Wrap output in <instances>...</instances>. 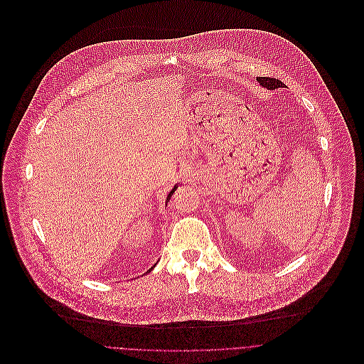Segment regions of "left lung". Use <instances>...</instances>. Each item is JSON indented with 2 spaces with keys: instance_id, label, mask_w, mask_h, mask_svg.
Returning <instances> with one entry per match:
<instances>
[{
  "instance_id": "1",
  "label": "left lung",
  "mask_w": 364,
  "mask_h": 364,
  "mask_svg": "<svg viewBox=\"0 0 364 364\" xmlns=\"http://www.w3.org/2000/svg\"><path fill=\"white\" fill-rule=\"evenodd\" d=\"M257 80L259 82L261 86L267 87L268 90H275L278 87H284L282 82L278 79H274V77H257Z\"/></svg>"
}]
</instances>
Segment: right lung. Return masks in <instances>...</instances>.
Returning <instances> with one entry per match:
<instances>
[{
    "instance_id": "add662e5",
    "label": "right lung",
    "mask_w": 364,
    "mask_h": 364,
    "mask_svg": "<svg viewBox=\"0 0 364 364\" xmlns=\"http://www.w3.org/2000/svg\"><path fill=\"white\" fill-rule=\"evenodd\" d=\"M176 188H178V186H175V188H173V189H172V191L169 192V195H168V199H166V202H169V199H171V196L173 195V192L176 191ZM151 269H152V268H151ZM151 269H149V271H151ZM149 271H148V272H149Z\"/></svg>"
}]
</instances>
